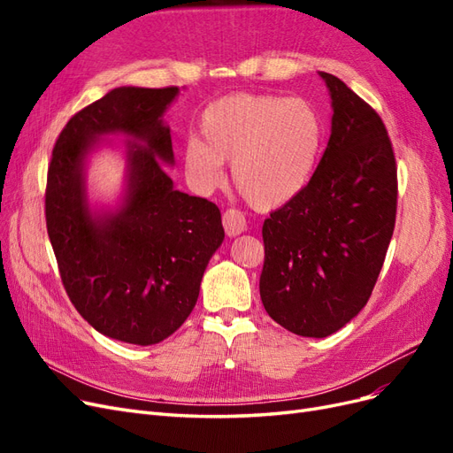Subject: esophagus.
<instances>
[{"label": "esophagus", "mask_w": 453, "mask_h": 453, "mask_svg": "<svg viewBox=\"0 0 453 453\" xmlns=\"http://www.w3.org/2000/svg\"><path fill=\"white\" fill-rule=\"evenodd\" d=\"M223 226H225V232L230 238L242 234L245 226H248V225H245V215L240 210H234V208L226 210L223 213Z\"/></svg>", "instance_id": "1"}]
</instances>
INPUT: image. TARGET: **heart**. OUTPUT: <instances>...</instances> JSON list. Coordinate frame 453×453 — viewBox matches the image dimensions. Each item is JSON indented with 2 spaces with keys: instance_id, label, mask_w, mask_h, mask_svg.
<instances>
[{
  "instance_id": "1",
  "label": "heart",
  "mask_w": 453,
  "mask_h": 453,
  "mask_svg": "<svg viewBox=\"0 0 453 453\" xmlns=\"http://www.w3.org/2000/svg\"><path fill=\"white\" fill-rule=\"evenodd\" d=\"M325 143L319 109L304 98L232 94L203 109L198 138L183 145L188 183L208 195L232 181L255 208L272 210L303 193L318 168Z\"/></svg>"
}]
</instances>
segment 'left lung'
I'll use <instances>...</instances> for the list:
<instances>
[{"label": "left lung", "instance_id": "8db88e82", "mask_svg": "<svg viewBox=\"0 0 453 453\" xmlns=\"http://www.w3.org/2000/svg\"><path fill=\"white\" fill-rule=\"evenodd\" d=\"M333 100L325 153L303 193L263 225L260 300L298 336L340 331L368 303L396 215V162L386 125L344 81L319 73Z\"/></svg>", "mask_w": 453, "mask_h": 453}]
</instances>
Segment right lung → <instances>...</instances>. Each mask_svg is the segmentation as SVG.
Returning a JSON list of instances; mask_svg holds the SVG:
<instances>
[{"label":"right lung","mask_w":453,"mask_h":453,"mask_svg":"<svg viewBox=\"0 0 453 453\" xmlns=\"http://www.w3.org/2000/svg\"><path fill=\"white\" fill-rule=\"evenodd\" d=\"M177 87H120L75 113L52 149L45 188L47 232L64 289L96 331L150 346L193 311L203 270L223 243L221 211L173 188L162 115ZM127 133L129 190L117 214L96 218L84 193V157L104 133Z\"/></svg>","instance_id":"right-lung-1"}]
</instances>
